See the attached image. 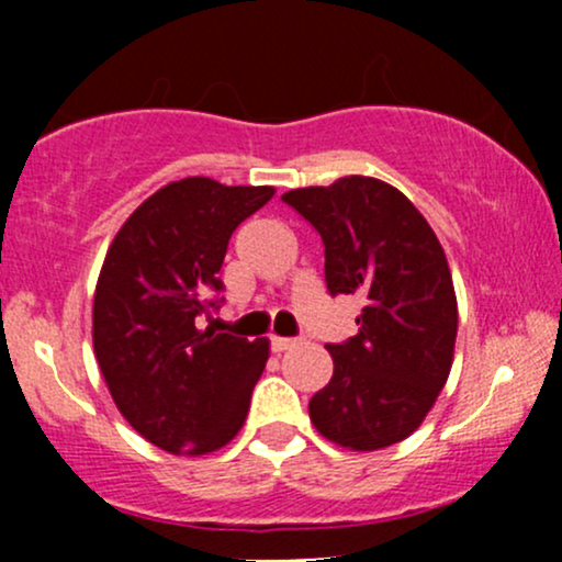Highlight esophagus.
I'll return each instance as SVG.
<instances>
[{
	"instance_id": "34e87169",
	"label": "esophagus",
	"mask_w": 562,
	"mask_h": 562,
	"mask_svg": "<svg viewBox=\"0 0 562 562\" xmlns=\"http://www.w3.org/2000/svg\"><path fill=\"white\" fill-rule=\"evenodd\" d=\"M295 344H299V340H295V338H280V335H272V348H274L277 353L288 351V348H293Z\"/></svg>"
}]
</instances>
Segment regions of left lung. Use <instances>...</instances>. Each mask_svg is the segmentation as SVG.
<instances>
[{"label":"left lung","instance_id":"left-lung-1","mask_svg":"<svg viewBox=\"0 0 562 562\" xmlns=\"http://www.w3.org/2000/svg\"><path fill=\"white\" fill-rule=\"evenodd\" d=\"M325 243L333 295H362L359 333L330 344L333 378L308 402L327 441L378 451L434 409L454 362L457 295L436 232L412 200L375 177H340L282 195Z\"/></svg>","mask_w":562,"mask_h":562}]
</instances>
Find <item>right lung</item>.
Instances as JSON below:
<instances>
[{"label": "right lung", "mask_w": 562, "mask_h": 562, "mask_svg": "<svg viewBox=\"0 0 562 562\" xmlns=\"http://www.w3.org/2000/svg\"><path fill=\"white\" fill-rule=\"evenodd\" d=\"M274 187L187 177L153 192L115 232L94 288L92 344L115 406L142 438L171 454L227 447L248 417L269 359L267 338L200 330L222 290L232 232Z\"/></svg>", "instance_id": "obj_1"}]
</instances>
